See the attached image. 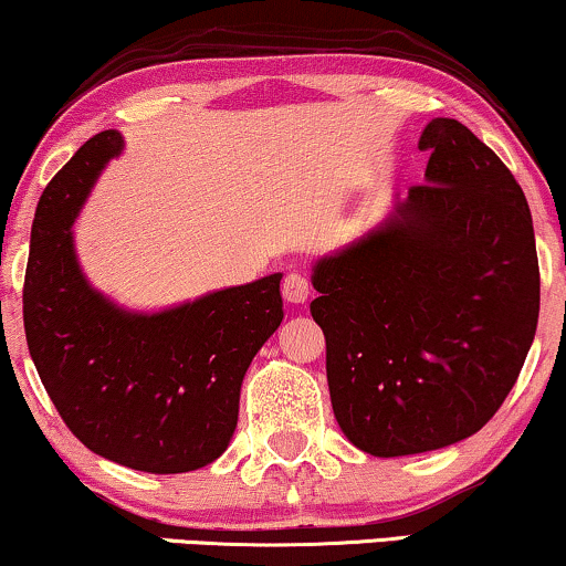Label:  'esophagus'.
Masks as SVG:
<instances>
[{
	"label": "esophagus",
	"mask_w": 566,
	"mask_h": 566,
	"mask_svg": "<svg viewBox=\"0 0 566 566\" xmlns=\"http://www.w3.org/2000/svg\"><path fill=\"white\" fill-rule=\"evenodd\" d=\"M282 295L287 303H305L307 297H311V282H307V276L297 274V271H292V274L284 276L282 282Z\"/></svg>",
	"instance_id": "obj_1"
}]
</instances>
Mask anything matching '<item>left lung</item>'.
Here are the masks:
<instances>
[{"label": "left lung", "instance_id": "left-lung-1", "mask_svg": "<svg viewBox=\"0 0 566 566\" xmlns=\"http://www.w3.org/2000/svg\"><path fill=\"white\" fill-rule=\"evenodd\" d=\"M426 182L313 266L334 418L374 457L449 447L489 423L533 345L541 271L525 192L462 123L418 143Z\"/></svg>", "mask_w": 566, "mask_h": 566}]
</instances>
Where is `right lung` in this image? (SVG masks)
Listing matches in <instances>:
<instances>
[{
	"mask_svg": "<svg viewBox=\"0 0 566 566\" xmlns=\"http://www.w3.org/2000/svg\"><path fill=\"white\" fill-rule=\"evenodd\" d=\"M123 135L85 140L35 209L23 324L56 412L91 452L143 473L206 468L230 443L240 386L282 324V274L161 313L114 305L83 276L73 221Z\"/></svg>",
	"mask_w": 566,
	"mask_h": 566,
	"instance_id": "1",
	"label": "right lung"
}]
</instances>
